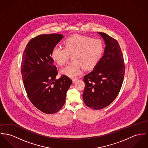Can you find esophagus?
I'll list each match as a JSON object with an SVG mask.
<instances>
[{
  "mask_svg": "<svg viewBox=\"0 0 148 148\" xmlns=\"http://www.w3.org/2000/svg\"><path fill=\"white\" fill-rule=\"evenodd\" d=\"M78 79V78H73V79H72V80H73V83H74Z\"/></svg>",
  "mask_w": 148,
  "mask_h": 148,
  "instance_id": "obj_1",
  "label": "esophagus"
}]
</instances>
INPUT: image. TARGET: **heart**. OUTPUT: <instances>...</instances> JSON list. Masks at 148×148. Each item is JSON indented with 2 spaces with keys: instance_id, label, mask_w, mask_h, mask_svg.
<instances>
[{
  "instance_id": "heart-1",
  "label": "heart",
  "mask_w": 148,
  "mask_h": 148,
  "mask_svg": "<svg viewBox=\"0 0 148 148\" xmlns=\"http://www.w3.org/2000/svg\"><path fill=\"white\" fill-rule=\"evenodd\" d=\"M102 52L103 45L100 39L75 34L65 40L64 47H55L51 52V57L57 65L63 66L72 55L73 60L61 72L70 77H74L80 74L83 68L90 69L95 67Z\"/></svg>"
}]
</instances>
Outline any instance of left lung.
I'll return each mask as SVG.
<instances>
[{
	"label": "left lung",
	"mask_w": 148,
	"mask_h": 148,
	"mask_svg": "<svg viewBox=\"0 0 148 148\" xmlns=\"http://www.w3.org/2000/svg\"><path fill=\"white\" fill-rule=\"evenodd\" d=\"M98 33L106 45L103 55L83 79L86 84L83 93L84 102L95 110L108 106L115 99L125 72L123 54L117 40L108 34Z\"/></svg>",
	"instance_id": "obj_1"
}]
</instances>
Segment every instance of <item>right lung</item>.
Instances as JSON below:
<instances>
[{
    "label": "right lung",
    "instance_id": "obj_1",
    "mask_svg": "<svg viewBox=\"0 0 148 148\" xmlns=\"http://www.w3.org/2000/svg\"><path fill=\"white\" fill-rule=\"evenodd\" d=\"M62 34H44L32 39L26 47L21 74L27 96L38 109L53 114L64 106L72 80L65 75L56 79L58 71L51 57L52 49L63 38Z\"/></svg>",
    "mask_w": 148,
    "mask_h": 148
}]
</instances>
